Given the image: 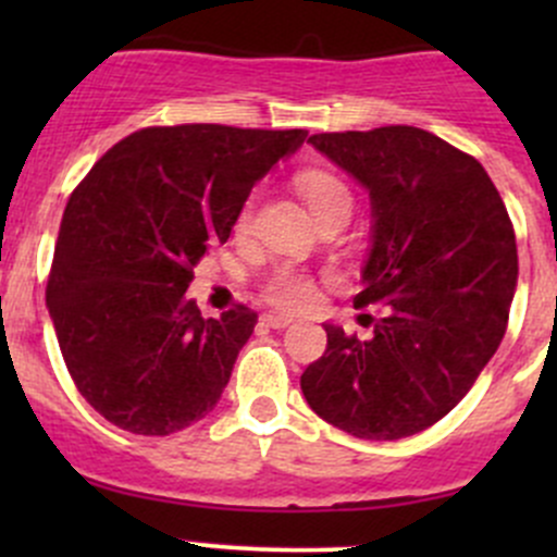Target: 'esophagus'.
<instances>
[{"instance_id": "1", "label": "esophagus", "mask_w": 557, "mask_h": 557, "mask_svg": "<svg viewBox=\"0 0 557 557\" xmlns=\"http://www.w3.org/2000/svg\"><path fill=\"white\" fill-rule=\"evenodd\" d=\"M261 320L269 325V329H288V325L294 323L288 314H277V312H267Z\"/></svg>"}]
</instances>
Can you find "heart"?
Masks as SVG:
<instances>
[{
	"mask_svg": "<svg viewBox=\"0 0 557 557\" xmlns=\"http://www.w3.org/2000/svg\"><path fill=\"white\" fill-rule=\"evenodd\" d=\"M296 185H299L301 196H305L307 207H310L314 218L323 215L325 210H334V207H350L352 210L350 188H347L336 174L323 170H307L296 174ZM250 221L252 201H245V207L237 215V232H247V228H250ZM263 296H267V301H272L274 307H280V310H307L314 301V285L301 269L277 267L269 274L267 283H263Z\"/></svg>",
	"mask_w": 557,
	"mask_h": 557,
	"instance_id": "b5f03b06",
	"label": "heart"
}]
</instances>
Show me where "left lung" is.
I'll list each match as a JSON object with an SVG mask.
<instances>
[{"label": "left lung", "mask_w": 557, "mask_h": 557, "mask_svg": "<svg viewBox=\"0 0 557 557\" xmlns=\"http://www.w3.org/2000/svg\"><path fill=\"white\" fill-rule=\"evenodd\" d=\"M312 148L369 190L372 243L358 307L387 305L369 339L325 323L301 374L318 418L358 440L425 431L498 350L518 288V245L496 185L471 156L414 126L314 134Z\"/></svg>", "instance_id": "8db88e82"}]
</instances>
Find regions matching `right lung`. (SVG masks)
I'll use <instances>...</instances> for the list:
<instances>
[{
  "label": "right lung",
  "instance_id": "right-lung-1",
  "mask_svg": "<svg viewBox=\"0 0 557 557\" xmlns=\"http://www.w3.org/2000/svg\"><path fill=\"white\" fill-rule=\"evenodd\" d=\"M305 139V128H143L72 190L48 312L77 391L112 425L170 436L221 401L258 314L239 305L205 318L185 290L252 185Z\"/></svg>",
  "mask_w": 557,
  "mask_h": 557
}]
</instances>
